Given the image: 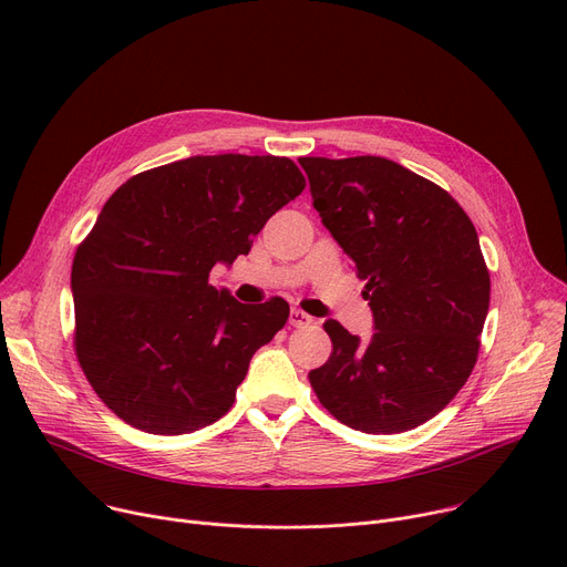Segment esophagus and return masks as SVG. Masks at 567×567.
Returning a JSON list of instances; mask_svg holds the SVG:
<instances>
[{"label":"esophagus","mask_w":567,"mask_h":567,"mask_svg":"<svg viewBox=\"0 0 567 567\" xmlns=\"http://www.w3.org/2000/svg\"><path fill=\"white\" fill-rule=\"evenodd\" d=\"M312 321H315V319H312L308 312L299 310V308H293V310L289 312V323L293 326V329H308V326H310Z\"/></svg>","instance_id":"1"}]
</instances>
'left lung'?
<instances>
[{
  "instance_id": "obj_1",
  "label": "left lung",
  "mask_w": 567,
  "mask_h": 567,
  "mask_svg": "<svg viewBox=\"0 0 567 567\" xmlns=\"http://www.w3.org/2000/svg\"><path fill=\"white\" fill-rule=\"evenodd\" d=\"M323 227L365 280L368 342L336 319L333 351L310 383L336 419L368 434L419 427L478 361L489 271L464 208L427 178L379 156L299 158Z\"/></svg>"
}]
</instances>
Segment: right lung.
I'll return each mask as SVG.
<instances>
[{
    "mask_svg": "<svg viewBox=\"0 0 567 567\" xmlns=\"http://www.w3.org/2000/svg\"><path fill=\"white\" fill-rule=\"evenodd\" d=\"M306 188L278 156H193L131 176L78 246L75 353L96 395L148 434H188L231 409L252 353L289 317L208 285Z\"/></svg>",
    "mask_w": 567,
    "mask_h": 567,
    "instance_id": "add662e5",
    "label": "right lung"
}]
</instances>
